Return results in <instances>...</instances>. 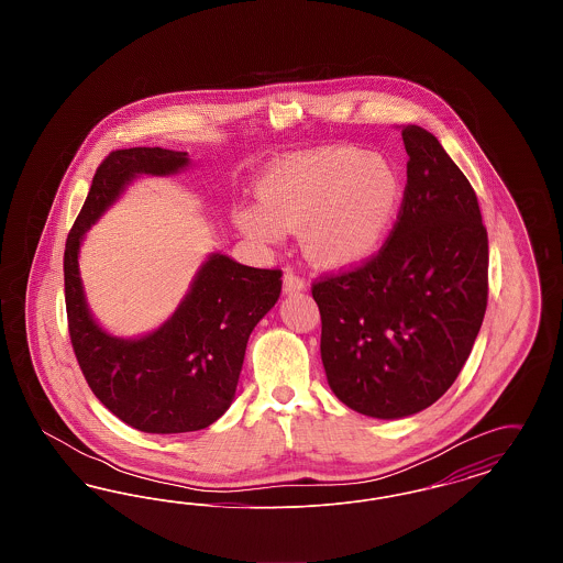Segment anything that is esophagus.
Here are the masks:
<instances>
[{"label":"esophagus","instance_id":"obj_1","mask_svg":"<svg viewBox=\"0 0 563 563\" xmlns=\"http://www.w3.org/2000/svg\"><path fill=\"white\" fill-rule=\"evenodd\" d=\"M303 289H306V280L299 274L287 269L285 276H283V291L285 294H297V291H303Z\"/></svg>","mask_w":563,"mask_h":563}]
</instances>
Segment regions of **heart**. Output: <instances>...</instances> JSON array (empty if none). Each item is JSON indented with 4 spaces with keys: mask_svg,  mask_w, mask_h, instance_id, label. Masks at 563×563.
<instances>
[{
    "mask_svg": "<svg viewBox=\"0 0 563 563\" xmlns=\"http://www.w3.org/2000/svg\"><path fill=\"white\" fill-rule=\"evenodd\" d=\"M397 168L356 147H322L276 162L257 184L260 207H242L236 223L260 242L299 232L308 262L329 269L369 260L399 213Z\"/></svg>",
    "mask_w": 563,
    "mask_h": 563,
    "instance_id": "1",
    "label": "heart"
}]
</instances>
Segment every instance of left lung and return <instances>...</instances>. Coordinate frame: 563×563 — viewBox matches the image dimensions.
Segmentation results:
<instances>
[{
  "label": "left lung",
  "instance_id": "obj_1",
  "mask_svg": "<svg viewBox=\"0 0 563 563\" xmlns=\"http://www.w3.org/2000/svg\"><path fill=\"white\" fill-rule=\"evenodd\" d=\"M407 186L382 249L314 280L327 382L350 409L395 420L445 395L487 308V230L475 189L434 134L409 124Z\"/></svg>",
  "mask_w": 563,
  "mask_h": 563
}]
</instances>
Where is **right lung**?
Returning <instances> with one entry per match:
<instances>
[{"label":"right lung","mask_w":563,"mask_h":563,"mask_svg":"<svg viewBox=\"0 0 563 563\" xmlns=\"http://www.w3.org/2000/svg\"><path fill=\"white\" fill-rule=\"evenodd\" d=\"M186 152L115 150L99 164L88 198L65 242L69 338L95 397L129 427L173 434L207 429L234 399L251 331L276 303L283 272L249 268L213 253L168 321L139 340L106 333L88 310L78 253L84 232L136 175H173Z\"/></svg>","instance_id":"1"}]
</instances>
